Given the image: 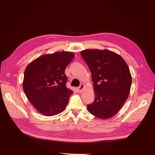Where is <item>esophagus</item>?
Returning a JSON list of instances; mask_svg holds the SVG:
<instances>
[{
	"label": "esophagus",
	"mask_w": 155,
	"mask_h": 155,
	"mask_svg": "<svg viewBox=\"0 0 155 155\" xmlns=\"http://www.w3.org/2000/svg\"><path fill=\"white\" fill-rule=\"evenodd\" d=\"M84 87H85V85H84V84H81V85H80L77 88V92H79V93L82 92V90L84 89Z\"/></svg>",
	"instance_id": "esophagus-1"
}]
</instances>
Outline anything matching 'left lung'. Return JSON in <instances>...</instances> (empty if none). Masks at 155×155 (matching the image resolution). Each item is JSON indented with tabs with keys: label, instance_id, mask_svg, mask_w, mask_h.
<instances>
[{
	"label": "left lung",
	"instance_id": "1",
	"mask_svg": "<svg viewBox=\"0 0 155 155\" xmlns=\"http://www.w3.org/2000/svg\"><path fill=\"white\" fill-rule=\"evenodd\" d=\"M81 56L91 70L95 99L88 112L102 119L110 118L127 100L132 77L128 65L118 54L107 50H85Z\"/></svg>",
	"mask_w": 155,
	"mask_h": 155
}]
</instances>
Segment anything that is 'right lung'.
<instances>
[{
  "label": "right lung",
  "mask_w": 155,
  "mask_h": 155,
  "mask_svg": "<svg viewBox=\"0 0 155 155\" xmlns=\"http://www.w3.org/2000/svg\"><path fill=\"white\" fill-rule=\"evenodd\" d=\"M74 56L69 51L44 54L31 62L24 71V92L42 114L54 116L66 108L73 91L67 88L64 70Z\"/></svg>",
  "instance_id": "1"
}]
</instances>
